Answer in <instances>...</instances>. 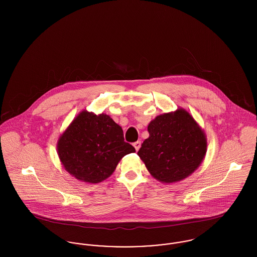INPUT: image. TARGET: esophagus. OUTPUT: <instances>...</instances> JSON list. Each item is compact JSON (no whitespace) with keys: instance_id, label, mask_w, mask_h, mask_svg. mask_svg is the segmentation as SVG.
<instances>
[{"instance_id":"esophagus-1","label":"esophagus","mask_w":257,"mask_h":257,"mask_svg":"<svg viewBox=\"0 0 257 257\" xmlns=\"http://www.w3.org/2000/svg\"><path fill=\"white\" fill-rule=\"evenodd\" d=\"M133 146H134L135 149L138 151V150L141 148L142 144H141V142H140V141H138V142H135L134 144H133Z\"/></svg>"}]
</instances>
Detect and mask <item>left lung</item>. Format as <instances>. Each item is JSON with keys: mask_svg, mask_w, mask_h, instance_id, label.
<instances>
[{"mask_svg": "<svg viewBox=\"0 0 257 257\" xmlns=\"http://www.w3.org/2000/svg\"><path fill=\"white\" fill-rule=\"evenodd\" d=\"M149 137L138 155L150 174L163 183H174L191 175L207 150L206 136L184 109L160 114L148 124Z\"/></svg>", "mask_w": 257, "mask_h": 257, "instance_id": "1", "label": "left lung"}]
</instances>
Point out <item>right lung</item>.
<instances>
[{
	"mask_svg": "<svg viewBox=\"0 0 257 257\" xmlns=\"http://www.w3.org/2000/svg\"><path fill=\"white\" fill-rule=\"evenodd\" d=\"M65 171L78 180L99 183L114 171L125 155L136 152L124 142L121 127L105 113L80 112L58 141Z\"/></svg>",
	"mask_w": 257,
	"mask_h": 257,
	"instance_id": "right-lung-1",
	"label": "right lung"
}]
</instances>
